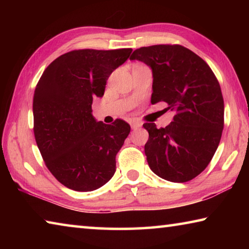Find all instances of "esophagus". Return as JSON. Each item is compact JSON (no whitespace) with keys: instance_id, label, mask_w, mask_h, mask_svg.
I'll use <instances>...</instances> for the list:
<instances>
[{"instance_id":"obj_1","label":"esophagus","mask_w":249,"mask_h":249,"mask_svg":"<svg viewBox=\"0 0 249 249\" xmlns=\"http://www.w3.org/2000/svg\"><path fill=\"white\" fill-rule=\"evenodd\" d=\"M130 126H132V129H137L142 127V123H140V122H132Z\"/></svg>"}]
</instances>
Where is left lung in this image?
<instances>
[{"label": "left lung", "mask_w": 249, "mask_h": 249, "mask_svg": "<svg viewBox=\"0 0 249 249\" xmlns=\"http://www.w3.org/2000/svg\"><path fill=\"white\" fill-rule=\"evenodd\" d=\"M153 72L151 103L163 101L175 113L165 128L145 123L149 138L147 162L154 174L171 182H187L203 171L218 147L224 127V101L220 83L209 65L180 45L136 49Z\"/></svg>", "instance_id": "8db88e82"}]
</instances>
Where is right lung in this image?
I'll list each match as a JSON object with an SVG mask.
<instances>
[{
    "instance_id": "1",
    "label": "right lung",
    "mask_w": 249,
    "mask_h": 249,
    "mask_svg": "<svg viewBox=\"0 0 249 249\" xmlns=\"http://www.w3.org/2000/svg\"><path fill=\"white\" fill-rule=\"evenodd\" d=\"M132 49L72 50L50 64L33 100L34 134L46 166L74 191H93L115 174L116 154L130 132L123 120L112 125L92 115V101L102 98L109 74Z\"/></svg>"
}]
</instances>
